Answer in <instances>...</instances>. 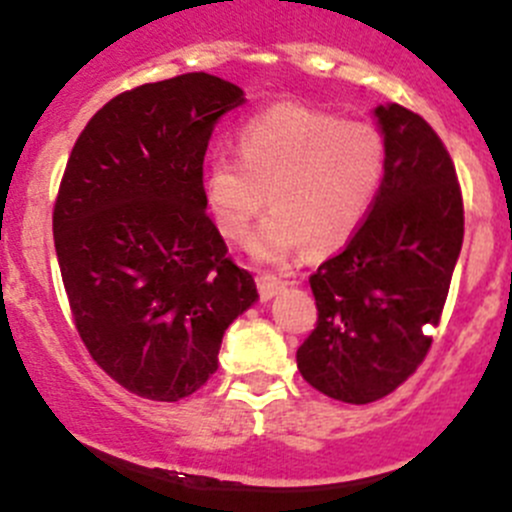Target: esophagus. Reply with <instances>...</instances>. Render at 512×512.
<instances>
[{"label":"esophagus","instance_id":"1","mask_svg":"<svg viewBox=\"0 0 512 512\" xmlns=\"http://www.w3.org/2000/svg\"><path fill=\"white\" fill-rule=\"evenodd\" d=\"M287 280H280L275 275H260L257 277V290H260L262 300H272L280 290H285Z\"/></svg>","mask_w":512,"mask_h":512}]
</instances>
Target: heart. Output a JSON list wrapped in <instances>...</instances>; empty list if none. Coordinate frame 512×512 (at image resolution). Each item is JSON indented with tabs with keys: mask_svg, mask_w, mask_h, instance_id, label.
<instances>
[{
	"mask_svg": "<svg viewBox=\"0 0 512 512\" xmlns=\"http://www.w3.org/2000/svg\"><path fill=\"white\" fill-rule=\"evenodd\" d=\"M385 165L388 150L377 127L282 102L242 124L240 157H212L205 200L217 230L230 242H247L270 192L275 212L257 237L260 255L285 260L300 245L327 255L360 230Z\"/></svg>",
	"mask_w": 512,
	"mask_h": 512,
	"instance_id": "1",
	"label": "heart"
}]
</instances>
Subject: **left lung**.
I'll return each mask as SVG.
<instances>
[{"instance_id":"8db88e82","label":"left lung","mask_w":512,"mask_h":512,"mask_svg":"<svg viewBox=\"0 0 512 512\" xmlns=\"http://www.w3.org/2000/svg\"><path fill=\"white\" fill-rule=\"evenodd\" d=\"M388 165L360 230L310 275L315 330L297 370L332 400L367 405L400 388L440 325L465 212L455 165L420 114L377 107Z\"/></svg>"}]
</instances>
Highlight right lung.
<instances>
[{"mask_svg":"<svg viewBox=\"0 0 512 512\" xmlns=\"http://www.w3.org/2000/svg\"><path fill=\"white\" fill-rule=\"evenodd\" d=\"M240 87L205 72L109 99L79 132L52 212L74 327L124 390L190 398L222 335L257 300L205 212L207 142Z\"/></svg>","mask_w":512,"mask_h":512,"instance_id":"right-lung-1","label":"right lung"}]
</instances>
